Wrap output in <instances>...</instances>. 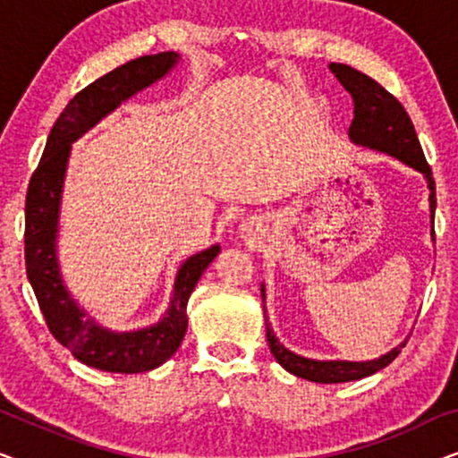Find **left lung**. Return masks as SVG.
Returning <instances> with one entry per match:
<instances>
[{"label":"left lung","mask_w":458,"mask_h":458,"mask_svg":"<svg viewBox=\"0 0 458 458\" xmlns=\"http://www.w3.org/2000/svg\"><path fill=\"white\" fill-rule=\"evenodd\" d=\"M329 71L335 74V79L340 81L350 96L354 99V118L352 124L348 129L350 141L356 146L375 149L386 156H392L406 165L412 171L421 173L423 179L428 181L429 190V216L434 223L436 215V183L431 177V168L425 162L421 143L417 140L415 127H412L409 114L403 108V104L398 102L392 93H387L377 81H373L367 74H362L352 66L346 64H335L331 62ZM431 240L434 237V227H431ZM262 293V310H265V323H267V340L268 348L275 360L279 362L285 371H290L296 377L315 381V384H344V381H354L369 377V375L377 373L379 369L390 365L396 359L400 348H404V342H400L396 348H392L390 352L381 354L379 359L373 360H317V359H306L292 350H287L284 344L279 342V337L275 335V331L268 323L267 309H265V284L260 285Z\"/></svg>","instance_id":"1"}]
</instances>
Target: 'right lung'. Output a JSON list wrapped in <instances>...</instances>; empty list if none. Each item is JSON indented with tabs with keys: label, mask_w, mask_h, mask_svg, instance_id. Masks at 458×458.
<instances>
[{
	"label": "right lung",
	"mask_w": 458,
	"mask_h": 458,
	"mask_svg": "<svg viewBox=\"0 0 458 458\" xmlns=\"http://www.w3.org/2000/svg\"><path fill=\"white\" fill-rule=\"evenodd\" d=\"M179 60L177 52L141 55L79 91L52 127L39 166L29 183L24 208L27 277L52 335L81 362L99 371L146 373L171 359L187 331V300L206 267L221 252V246L212 243L181 262L165 317L149 327L133 331L102 327L72 298L60 271V206L72 143L135 93L165 79Z\"/></svg>",
	"instance_id": "add662e5"
}]
</instances>
